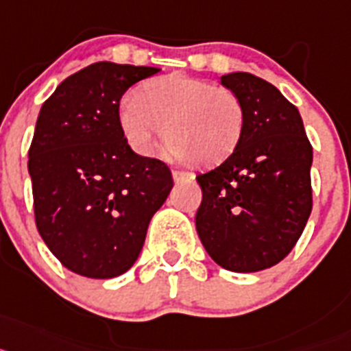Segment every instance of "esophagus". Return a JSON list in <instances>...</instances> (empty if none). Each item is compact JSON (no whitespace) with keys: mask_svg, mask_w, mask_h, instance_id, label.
Here are the masks:
<instances>
[{"mask_svg":"<svg viewBox=\"0 0 351 351\" xmlns=\"http://www.w3.org/2000/svg\"><path fill=\"white\" fill-rule=\"evenodd\" d=\"M173 180H175L176 184H184V182H193L194 175L193 173L178 171V169H175V171H173Z\"/></svg>","mask_w":351,"mask_h":351,"instance_id":"obj_1","label":"esophagus"}]
</instances>
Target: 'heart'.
Returning a JSON list of instances; mask_svg holds the SVG:
<instances>
[{
  "instance_id": "b5f03b06",
  "label": "heart",
  "mask_w": 351,
  "mask_h": 351,
  "mask_svg": "<svg viewBox=\"0 0 351 351\" xmlns=\"http://www.w3.org/2000/svg\"><path fill=\"white\" fill-rule=\"evenodd\" d=\"M120 129L134 152L152 155L162 134L173 155L193 166H212L233 154L242 138L240 97L210 81L169 74L139 84L121 104Z\"/></svg>"
}]
</instances>
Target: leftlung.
<instances>
[{"instance_id":"left-lung-1","label":"left lung","mask_w":351,"mask_h":351,"mask_svg":"<svg viewBox=\"0 0 351 351\" xmlns=\"http://www.w3.org/2000/svg\"><path fill=\"white\" fill-rule=\"evenodd\" d=\"M245 109L242 138L212 171L196 176L201 243L231 272H258L281 260L300 239L313 208V146L300 112L274 84L247 72L221 77Z\"/></svg>"}]
</instances>
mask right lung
<instances>
[{
    "mask_svg": "<svg viewBox=\"0 0 351 351\" xmlns=\"http://www.w3.org/2000/svg\"><path fill=\"white\" fill-rule=\"evenodd\" d=\"M158 70L93 63L66 77L40 109L28 152L36 230L79 276L127 272L173 189L169 167L134 154L118 121L125 91Z\"/></svg>",
    "mask_w": 351,
    "mask_h": 351,
    "instance_id": "1",
    "label": "right lung"
}]
</instances>
